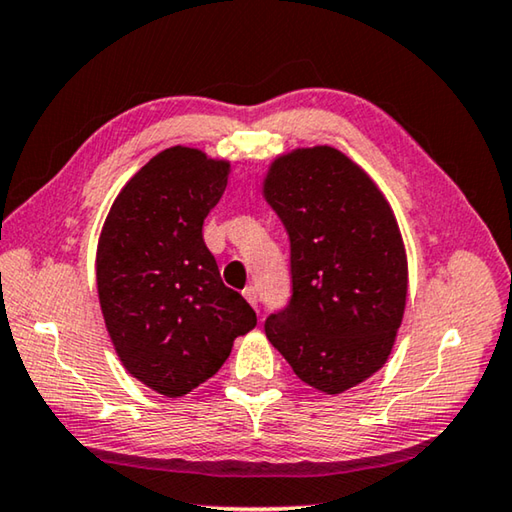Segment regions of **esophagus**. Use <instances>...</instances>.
<instances>
[{
	"instance_id": "1",
	"label": "esophagus",
	"mask_w": 512,
	"mask_h": 512,
	"mask_svg": "<svg viewBox=\"0 0 512 512\" xmlns=\"http://www.w3.org/2000/svg\"><path fill=\"white\" fill-rule=\"evenodd\" d=\"M241 293H244V298L257 309V289L255 287H246Z\"/></svg>"
}]
</instances>
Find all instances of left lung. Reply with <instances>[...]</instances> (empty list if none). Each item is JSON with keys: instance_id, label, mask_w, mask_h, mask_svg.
<instances>
[{"instance_id": "left-lung-1", "label": "left lung", "mask_w": 512, "mask_h": 512, "mask_svg": "<svg viewBox=\"0 0 512 512\" xmlns=\"http://www.w3.org/2000/svg\"><path fill=\"white\" fill-rule=\"evenodd\" d=\"M264 198L291 241V300L266 336L305 384L339 395L384 366L402 325L409 271L395 214L332 146L280 155Z\"/></svg>"}]
</instances>
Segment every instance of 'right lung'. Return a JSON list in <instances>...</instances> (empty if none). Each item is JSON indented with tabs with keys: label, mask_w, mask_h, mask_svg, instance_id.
Returning <instances> with one entry per match:
<instances>
[{
	"label": "right lung",
	"mask_w": 512,
	"mask_h": 512,
	"mask_svg": "<svg viewBox=\"0 0 512 512\" xmlns=\"http://www.w3.org/2000/svg\"><path fill=\"white\" fill-rule=\"evenodd\" d=\"M230 162L171 146L128 180L97 248V287L110 341L135 379L167 397L219 372L237 336L257 325L203 241Z\"/></svg>",
	"instance_id": "1"
}]
</instances>
